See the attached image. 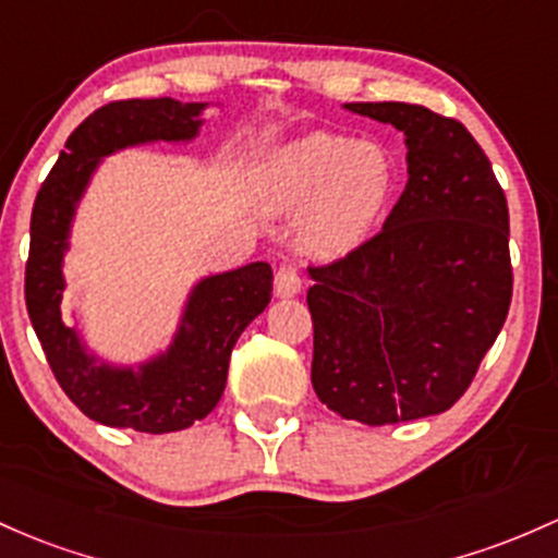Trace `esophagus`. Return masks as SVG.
Segmentation results:
<instances>
[{
    "instance_id": "1",
    "label": "esophagus",
    "mask_w": 558,
    "mask_h": 558,
    "mask_svg": "<svg viewBox=\"0 0 558 558\" xmlns=\"http://www.w3.org/2000/svg\"><path fill=\"white\" fill-rule=\"evenodd\" d=\"M301 287H303V279H301V271H298V263L290 260V257H284V260L277 266L274 292H277L279 298H292L301 292Z\"/></svg>"
}]
</instances>
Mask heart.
<instances>
[{
  "instance_id": "obj_1",
  "label": "heart",
  "mask_w": 558,
  "mask_h": 558,
  "mask_svg": "<svg viewBox=\"0 0 558 558\" xmlns=\"http://www.w3.org/2000/svg\"><path fill=\"white\" fill-rule=\"evenodd\" d=\"M266 185L277 209L308 205L305 247L335 255L362 244L383 220L397 191V161L380 143L314 133L281 148Z\"/></svg>"
}]
</instances>
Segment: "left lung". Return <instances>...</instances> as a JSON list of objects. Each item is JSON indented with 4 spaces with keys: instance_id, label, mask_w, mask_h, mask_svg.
<instances>
[{
    "instance_id": "left-lung-1",
    "label": "left lung",
    "mask_w": 558,
    "mask_h": 558,
    "mask_svg": "<svg viewBox=\"0 0 558 558\" xmlns=\"http://www.w3.org/2000/svg\"><path fill=\"white\" fill-rule=\"evenodd\" d=\"M407 135V178L383 229L311 266V383L369 425L449 410L508 316V202L458 119L415 104H349Z\"/></svg>"
}]
</instances>
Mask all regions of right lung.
<instances>
[{
    "label": "right lung",
    "mask_w": 558,
    "mask_h": 558,
    "mask_svg": "<svg viewBox=\"0 0 558 558\" xmlns=\"http://www.w3.org/2000/svg\"><path fill=\"white\" fill-rule=\"evenodd\" d=\"M202 109L205 104H178L172 98L100 106L69 135L34 202L23 287L28 319L65 397L104 425L170 434L209 415L223 397L239 335L271 301L274 274L268 263H250L199 281L175 343L143 364L141 373L95 364L61 316L65 236L76 199L98 159L135 143L189 141L199 130Z\"/></svg>",
    "instance_id": "1"
}]
</instances>
